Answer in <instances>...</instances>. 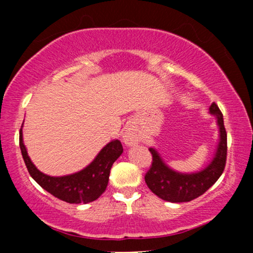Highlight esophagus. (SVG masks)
Here are the masks:
<instances>
[{"label":"esophagus","mask_w":253,"mask_h":253,"mask_svg":"<svg viewBox=\"0 0 253 253\" xmlns=\"http://www.w3.org/2000/svg\"><path fill=\"white\" fill-rule=\"evenodd\" d=\"M123 138H124V143L126 144L127 146H133V145L138 144L139 141V134L133 128H127L125 130Z\"/></svg>","instance_id":"34e87169"}]
</instances>
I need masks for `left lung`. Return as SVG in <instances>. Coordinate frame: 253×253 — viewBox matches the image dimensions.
<instances>
[{"label":"left lung","instance_id":"obj_1","mask_svg":"<svg viewBox=\"0 0 253 253\" xmlns=\"http://www.w3.org/2000/svg\"><path fill=\"white\" fill-rule=\"evenodd\" d=\"M210 113L216 118L219 143L215 155L205 169L191 173L178 172L164 163L158 151L153 147L149 149L152 153V167L145 175V182L150 190L162 200L173 203L189 202L205 194L223 172L227 155V134L223 126L222 113L214 102L211 104Z\"/></svg>","mask_w":253,"mask_h":253}]
</instances>
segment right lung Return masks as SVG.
Returning <instances> with one entry per match:
<instances>
[{
    "label": "right lung",
    "instance_id": "add662e5",
    "mask_svg": "<svg viewBox=\"0 0 253 253\" xmlns=\"http://www.w3.org/2000/svg\"><path fill=\"white\" fill-rule=\"evenodd\" d=\"M20 149L32 178L42 189L68 203H89L102 195L108 185L112 165L124 152L121 141L115 139L97 153L88 167L71 175L56 177L42 172L32 163L24 144L22 126L20 129Z\"/></svg>",
    "mask_w": 253,
    "mask_h": 253
}]
</instances>
